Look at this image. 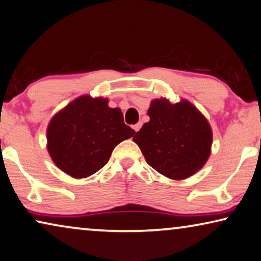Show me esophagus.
I'll return each mask as SVG.
<instances>
[{
  "label": "esophagus",
  "mask_w": 261,
  "mask_h": 261,
  "mask_svg": "<svg viewBox=\"0 0 261 261\" xmlns=\"http://www.w3.org/2000/svg\"><path fill=\"white\" fill-rule=\"evenodd\" d=\"M141 126H142V124L141 123H137V124H135L134 126H132V129H134L136 132H137L139 129H141Z\"/></svg>",
  "instance_id": "1"
}]
</instances>
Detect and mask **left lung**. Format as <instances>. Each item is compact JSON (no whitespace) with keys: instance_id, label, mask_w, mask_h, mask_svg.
<instances>
[{"instance_id":"obj_1","label":"left lung","mask_w":261,"mask_h":261,"mask_svg":"<svg viewBox=\"0 0 261 261\" xmlns=\"http://www.w3.org/2000/svg\"><path fill=\"white\" fill-rule=\"evenodd\" d=\"M150 120L136 132L146 162L160 174L183 179L207 162L212 146V129L195 106L182 100L170 104L156 99L148 110Z\"/></svg>"}]
</instances>
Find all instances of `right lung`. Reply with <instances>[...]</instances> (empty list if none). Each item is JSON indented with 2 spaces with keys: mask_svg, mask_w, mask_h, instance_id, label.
Masks as SVG:
<instances>
[{
  "mask_svg": "<svg viewBox=\"0 0 261 261\" xmlns=\"http://www.w3.org/2000/svg\"><path fill=\"white\" fill-rule=\"evenodd\" d=\"M134 134L119 109L109 108L106 99L83 95L50 120L47 148L62 171L83 178L104 167L115 146Z\"/></svg>",
  "mask_w": 261,
  "mask_h": 261,
  "instance_id": "right-lung-1",
  "label": "right lung"
}]
</instances>
